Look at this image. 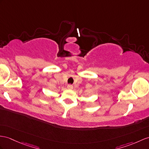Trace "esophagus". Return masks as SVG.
Returning <instances> with one entry per match:
<instances>
[{
    "label": "esophagus",
    "instance_id": "34e87169",
    "mask_svg": "<svg viewBox=\"0 0 149 149\" xmlns=\"http://www.w3.org/2000/svg\"><path fill=\"white\" fill-rule=\"evenodd\" d=\"M67 87H68V88L70 89V90H72V88H73V86H72V85H70V84L68 85Z\"/></svg>",
    "mask_w": 149,
    "mask_h": 149
}]
</instances>
